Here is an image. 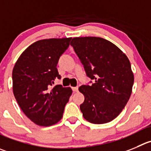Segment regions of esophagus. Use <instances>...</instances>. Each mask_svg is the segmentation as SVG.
<instances>
[{"label":"esophagus","mask_w":151,"mask_h":151,"mask_svg":"<svg viewBox=\"0 0 151 151\" xmlns=\"http://www.w3.org/2000/svg\"><path fill=\"white\" fill-rule=\"evenodd\" d=\"M72 90L74 92H77V91H78V87H73Z\"/></svg>","instance_id":"1"}]
</instances>
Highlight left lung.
<instances>
[{
    "label": "left lung",
    "instance_id": "obj_1",
    "mask_svg": "<svg viewBox=\"0 0 151 151\" xmlns=\"http://www.w3.org/2000/svg\"><path fill=\"white\" fill-rule=\"evenodd\" d=\"M78 56L91 86L83 85L80 105L83 116L90 123L105 124L115 119L127 104L134 75L129 59L109 41L100 37H74L70 44Z\"/></svg>",
    "mask_w": 151,
    "mask_h": 151
}]
</instances>
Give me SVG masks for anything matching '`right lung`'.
I'll use <instances>...</instances> for the list:
<instances>
[{
  "mask_svg": "<svg viewBox=\"0 0 151 151\" xmlns=\"http://www.w3.org/2000/svg\"><path fill=\"white\" fill-rule=\"evenodd\" d=\"M71 38L42 39L29 46L14 65L12 90L22 110L36 124L48 127L60 122L72 94L70 87L56 85V65Z\"/></svg>",
  "mask_w": 151,
  "mask_h": 151,
  "instance_id": "1",
  "label": "right lung"
}]
</instances>
